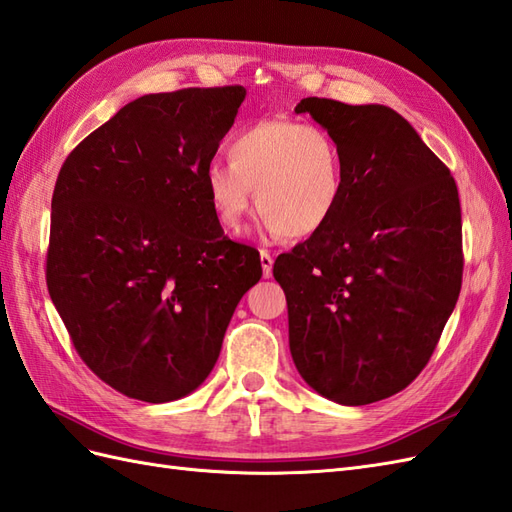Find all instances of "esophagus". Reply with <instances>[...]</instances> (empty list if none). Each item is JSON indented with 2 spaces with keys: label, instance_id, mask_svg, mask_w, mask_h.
<instances>
[{
  "label": "esophagus",
  "instance_id": "obj_1",
  "mask_svg": "<svg viewBox=\"0 0 512 512\" xmlns=\"http://www.w3.org/2000/svg\"><path fill=\"white\" fill-rule=\"evenodd\" d=\"M259 259H261V272H264L266 279H270V277H272V264H274L272 255H270L268 251H261V253H259Z\"/></svg>",
  "mask_w": 512,
  "mask_h": 512
}]
</instances>
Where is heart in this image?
I'll return each instance as SVG.
<instances>
[{"label":"heart","mask_w":512,"mask_h":512,"mask_svg":"<svg viewBox=\"0 0 512 512\" xmlns=\"http://www.w3.org/2000/svg\"><path fill=\"white\" fill-rule=\"evenodd\" d=\"M218 225L238 231L251 207L264 225L287 240L322 231L346 192L344 147L331 129L292 119L244 127L229 142V162H209L203 173Z\"/></svg>","instance_id":"heart-1"}]
</instances>
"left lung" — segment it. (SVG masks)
Returning <instances> with one entry per match:
<instances>
[{
  "instance_id": "1",
  "label": "left lung",
  "mask_w": 512,
  "mask_h": 512,
  "mask_svg": "<svg viewBox=\"0 0 512 512\" xmlns=\"http://www.w3.org/2000/svg\"><path fill=\"white\" fill-rule=\"evenodd\" d=\"M296 112L342 142L346 192L329 225L274 261L292 359L320 396L378 402L426 368L461 294L456 181L387 106L307 97Z\"/></svg>"
}]
</instances>
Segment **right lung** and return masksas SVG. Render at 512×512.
<instances>
[{"label": "right lung", "mask_w": 512, "mask_h": 512, "mask_svg": "<svg viewBox=\"0 0 512 512\" xmlns=\"http://www.w3.org/2000/svg\"><path fill=\"white\" fill-rule=\"evenodd\" d=\"M244 86L144 95L64 160L51 199L47 290L77 355L142 402L199 387L240 298L261 279L203 183Z\"/></svg>", "instance_id": "add662e5"}]
</instances>
